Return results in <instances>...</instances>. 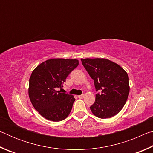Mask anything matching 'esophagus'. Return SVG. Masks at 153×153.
I'll list each match as a JSON object with an SVG mask.
<instances>
[{"instance_id":"1","label":"esophagus","mask_w":153,"mask_h":153,"mask_svg":"<svg viewBox=\"0 0 153 153\" xmlns=\"http://www.w3.org/2000/svg\"><path fill=\"white\" fill-rule=\"evenodd\" d=\"M84 97V94H82V95H79L78 96V98H83Z\"/></svg>"}]
</instances>
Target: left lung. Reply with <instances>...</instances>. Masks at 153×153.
<instances>
[{
    "label": "left lung",
    "mask_w": 153,
    "mask_h": 153,
    "mask_svg": "<svg viewBox=\"0 0 153 153\" xmlns=\"http://www.w3.org/2000/svg\"><path fill=\"white\" fill-rule=\"evenodd\" d=\"M83 66L94 80L95 102L90 110L98 118H110L125 105L129 92V77L117 63L106 59H82Z\"/></svg>",
    "instance_id": "obj_1"
}]
</instances>
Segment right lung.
I'll return each instance as SVG.
<instances>
[{"instance_id": "1", "label": "right lung", "mask_w": 153, "mask_h": 153, "mask_svg": "<svg viewBox=\"0 0 153 153\" xmlns=\"http://www.w3.org/2000/svg\"><path fill=\"white\" fill-rule=\"evenodd\" d=\"M78 65L77 59H52L40 64L32 71L28 89L30 101L46 120L60 121L70 113L75 98L61 90L67 77Z\"/></svg>"}]
</instances>
